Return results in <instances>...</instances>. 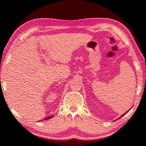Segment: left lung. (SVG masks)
Here are the masks:
<instances>
[{
  "label": "left lung",
  "instance_id": "8db88e82",
  "mask_svg": "<svg viewBox=\"0 0 146 146\" xmlns=\"http://www.w3.org/2000/svg\"><path fill=\"white\" fill-rule=\"evenodd\" d=\"M128 111H127V112H128ZM125 114H122V115L121 116V117H122L123 115H124V114H125Z\"/></svg>",
  "mask_w": 146,
  "mask_h": 146
}]
</instances>
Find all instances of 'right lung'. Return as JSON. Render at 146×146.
Returning <instances> with one entry per match:
<instances>
[{
	"mask_svg": "<svg viewBox=\"0 0 146 146\" xmlns=\"http://www.w3.org/2000/svg\"><path fill=\"white\" fill-rule=\"evenodd\" d=\"M53 116H50V117H47V118H45L44 119V120H46V119H50V118H52Z\"/></svg>",
	"mask_w": 146,
	"mask_h": 146,
	"instance_id": "obj_1",
	"label": "right lung"
}]
</instances>
